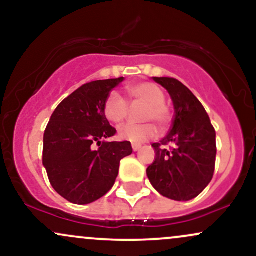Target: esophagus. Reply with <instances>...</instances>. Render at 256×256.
Listing matches in <instances>:
<instances>
[{
  "instance_id": "obj_1",
  "label": "esophagus",
  "mask_w": 256,
  "mask_h": 256,
  "mask_svg": "<svg viewBox=\"0 0 256 256\" xmlns=\"http://www.w3.org/2000/svg\"><path fill=\"white\" fill-rule=\"evenodd\" d=\"M140 148H142V146H140V144H132V149H134V152H138Z\"/></svg>"
}]
</instances>
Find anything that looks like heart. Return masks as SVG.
<instances>
[{
	"label": "heart",
	"mask_w": 256,
	"mask_h": 256,
	"mask_svg": "<svg viewBox=\"0 0 256 256\" xmlns=\"http://www.w3.org/2000/svg\"><path fill=\"white\" fill-rule=\"evenodd\" d=\"M126 92L132 104H143L140 119L146 122L124 125L119 128V138L134 144L144 143L156 136V128L152 122L160 128H165L171 120V112L165 104V94L158 85L152 82L128 84ZM104 114L106 119L113 124H122L128 114V102L119 92L112 91L104 100Z\"/></svg>",
	"instance_id": "b5f03b06"
}]
</instances>
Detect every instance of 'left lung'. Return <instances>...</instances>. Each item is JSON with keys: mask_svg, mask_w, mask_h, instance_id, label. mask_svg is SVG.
Listing matches in <instances>:
<instances>
[{"mask_svg": "<svg viewBox=\"0 0 256 256\" xmlns=\"http://www.w3.org/2000/svg\"><path fill=\"white\" fill-rule=\"evenodd\" d=\"M171 96L174 107L171 131L152 144L155 161L146 176L155 190L174 201H189L213 178L216 142L210 116L196 96L174 78L152 77Z\"/></svg>", "mask_w": 256, "mask_h": 256, "instance_id": "left-lung-1", "label": "left lung"}]
</instances>
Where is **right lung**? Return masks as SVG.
<instances>
[{"label": "right lung", "mask_w": 256, "mask_h": 256, "mask_svg": "<svg viewBox=\"0 0 256 256\" xmlns=\"http://www.w3.org/2000/svg\"><path fill=\"white\" fill-rule=\"evenodd\" d=\"M122 80L82 85L58 106L44 131L43 166L55 192L72 204L104 196L116 183L120 160L132 154L128 140H104L116 132L104 114V100Z\"/></svg>", "instance_id": "obj_1"}]
</instances>
